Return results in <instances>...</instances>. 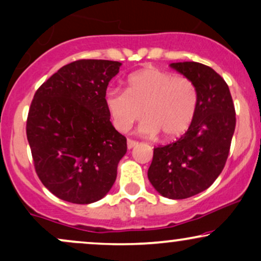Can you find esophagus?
Masks as SVG:
<instances>
[{
	"label": "esophagus",
	"instance_id": "1",
	"mask_svg": "<svg viewBox=\"0 0 261 261\" xmlns=\"http://www.w3.org/2000/svg\"><path fill=\"white\" fill-rule=\"evenodd\" d=\"M137 141H135V140H131V139H127V148L130 149V148H133V147H135V146L137 145Z\"/></svg>",
	"mask_w": 261,
	"mask_h": 261
}]
</instances>
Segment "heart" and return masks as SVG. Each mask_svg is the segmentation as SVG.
<instances>
[{"mask_svg": "<svg viewBox=\"0 0 261 261\" xmlns=\"http://www.w3.org/2000/svg\"><path fill=\"white\" fill-rule=\"evenodd\" d=\"M106 106L114 126L127 133L135 122L146 119L141 133L164 139L181 136L195 118L199 93L189 77L174 76L168 71L147 67L127 79V89H109Z\"/></svg>", "mask_w": 261, "mask_h": 261, "instance_id": "b5f03b06", "label": "heart"}]
</instances>
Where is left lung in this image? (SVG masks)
<instances>
[{
	"mask_svg": "<svg viewBox=\"0 0 261 261\" xmlns=\"http://www.w3.org/2000/svg\"><path fill=\"white\" fill-rule=\"evenodd\" d=\"M195 83V118L182 136L153 148L148 179L162 196L187 199L211 187L228 158L236 128V110L228 85L200 62L170 64Z\"/></svg>",
	"mask_w": 261,
	"mask_h": 261,
	"instance_id": "obj_1",
	"label": "left lung"
}]
</instances>
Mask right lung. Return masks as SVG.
Wrapping results in <instances>:
<instances>
[{"label": "right lung", "instance_id": "right-lung-1", "mask_svg": "<svg viewBox=\"0 0 261 261\" xmlns=\"http://www.w3.org/2000/svg\"><path fill=\"white\" fill-rule=\"evenodd\" d=\"M120 66L109 60H77L35 92L27 139L39 179L59 199L95 202L115 181L126 137L110 122L104 99Z\"/></svg>", "mask_w": 261, "mask_h": 261}]
</instances>
